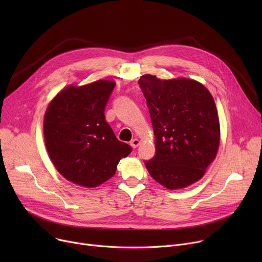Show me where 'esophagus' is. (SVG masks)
<instances>
[{
	"label": "esophagus",
	"mask_w": 262,
	"mask_h": 262,
	"mask_svg": "<svg viewBox=\"0 0 262 262\" xmlns=\"http://www.w3.org/2000/svg\"><path fill=\"white\" fill-rule=\"evenodd\" d=\"M130 145H132L133 148L138 147V146L140 145V141H139L138 139H137V138H135V139H133V140L130 141Z\"/></svg>",
	"instance_id": "1"
}]
</instances>
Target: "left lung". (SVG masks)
I'll return each instance as SVG.
<instances>
[{
    "label": "left lung",
    "instance_id": "8db88e82",
    "mask_svg": "<svg viewBox=\"0 0 262 262\" xmlns=\"http://www.w3.org/2000/svg\"><path fill=\"white\" fill-rule=\"evenodd\" d=\"M138 84L155 135L156 155L145 162L149 175L169 190L196 183L215 159L221 139L211 93L186 77L160 79L145 74Z\"/></svg>",
    "mask_w": 262,
    "mask_h": 262
}]
</instances>
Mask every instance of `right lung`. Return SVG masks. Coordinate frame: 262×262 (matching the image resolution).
<instances>
[{"label":"right lung","instance_id":"add662e5","mask_svg":"<svg viewBox=\"0 0 262 262\" xmlns=\"http://www.w3.org/2000/svg\"><path fill=\"white\" fill-rule=\"evenodd\" d=\"M114 80L69 85L48 105L43 136L49 157L67 181L95 188L112 178L132 147L117 139L104 110Z\"/></svg>","mask_w":262,"mask_h":262}]
</instances>
